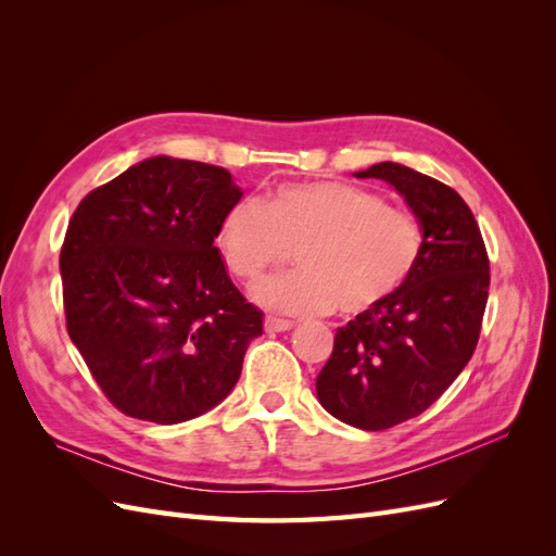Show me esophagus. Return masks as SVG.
<instances>
[{"label": "esophagus", "mask_w": 556, "mask_h": 556, "mask_svg": "<svg viewBox=\"0 0 556 556\" xmlns=\"http://www.w3.org/2000/svg\"><path fill=\"white\" fill-rule=\"evenodd\" d=\"M264 327H266V331H290L294 327V323H292V319H282V317L268 315L264 319Z\"/></svg>", "instance_id": "34e87169"}]
</instances>
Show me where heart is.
<instances>
[{
  "label": "heart",
  "instance_id": "obj_1",
  "mask_svg": "<svg viewBox=\"0 0 556 556\" xmlns=\"http://www.w3.org/2000/svg\"><path fill=\"white\" fill-rule=\"evenodd\" d=\"M417 217L345 182L280 185L257 201H237L217 225L227 271L257 285L296 250L301 271L264 282V306L294 315L339 308L357 317L401 292L422 255Z\"/></svg>",
  "mask_w": 556,
  "mask_h": 556
}]
</instances>
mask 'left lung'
<instances>
[{"label":"left lung","mask_w":556,"mask_h":556,"mask_svg":"<svg viewBox=\"0 0 556 556\" xmlns=\"http://www.w3.org/2000/svg\"><path fill=\"white\" fill-rule=\"evenodd\" d=\"M355 176L390 182L425 233L408 282L382 308L336 329L315 382L319 403L336 419L382 431L425 413L473 357L490 260L473 213L441 180L396 162Z\"/></svg>","instance_id":"obj_1"}]
</instances>
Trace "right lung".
<instances>
[{
  "label": "right lung",
  "mask_w": 556,
  "mask_h": 556,
  "mask_svg": "<svg viewBox=\"0 0 556 556\" xmlns=\"http://www.w3.org/2000/svg\"><path fill=\"white\" fill-rule=\"evenodd\" d=\"M241 197L223 166L157 155L92 190L70 220L66 331L125 415L188 422L239 382L264 315L233 288L213 241Z\"/></svg>",
  "instance_id": "obj_1"
}]
</instances>
